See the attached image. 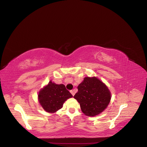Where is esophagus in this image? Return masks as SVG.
I'll return each instance as SVG.
<instances>
[{
  "mask_svg": "<svg viewBox=\"0 0 147 147\" xmlns=\"http://www.w3.org/2000/svg\"><path fill=\"white\" fill-rule=\"evenodd\" d=\"M70 93H71L72 94V95L74 96V95H75V93H74V90H70Z\"/></svg>",
  "mask_w": 147,
  "mask_h": 147,
  "instance_id": "1",
  "label": "esophagus"
}]
</instances>
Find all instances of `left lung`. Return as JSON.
Here are the masks:
<instances>
[{"label":"left lung","mask_w":147,"mask_h":147,"mask_svg":"<svg viewBox=\"0 0 147 147\" xmlns=\"http://www.w3.org/2000/svg\"><path fill=\"white\" fill-rule=\"evenodd\" d=\"M78 92L74 98L80 103L84 115H98L108 107L111 98L109 89L97 77H84L78 86Z\"/></svg>","instance_id":"left-lung-1"}]
</instances>
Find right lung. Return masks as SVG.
<instances>
[{"mask_svg": "<svg viewBox=\"0 0 147 147\" xmlns=\"http://www.w3.org/2000/svg\"><path fill=\"white\" fill-rule=\"evenodd\" d=\"M72 97L64 84H57L52 81L40 90L38 95L40 105L49 113H54L61 109L65 101Z\"/></svg>", "mask_w": 147, "mask_h": 147, "instance_id": "obj_1", "label": "right lung"}]
</instances>
